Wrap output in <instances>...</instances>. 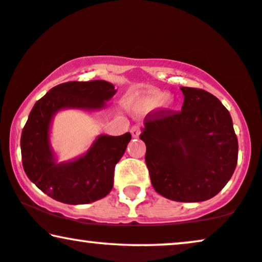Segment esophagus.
I'll return each instance as SVG.
<instances>
[{
	"label": "esophagus",
	"mask_w": 262,
	"mask_h": 262,
	"mask_svg": "<svg viewBox=\"0 0 262 262\" xmlns=\"http://www.w3.org/2000/svg\"><path fill=\"white\" fill-rule=\"evenodd\" d=\"M130 134L133 138H138L139 134H140V128H139L138 125H133L130 129Z\"/></svg>",
	"instance_id": "obj_1"
}]
</instances>
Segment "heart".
I'll return each mask as SVG.
<instances>
[{"mask_svg": "<svg viewBox=\"0 0 262 262\" xmlns=\"http://www.w3.org/2000/svg\"><path fill=\"white\" fill-rule=\"evenodd\" d=\"M160 106L162 110L170 111L175 106V100L173 97L167 94V92L161 89L152 88L147 92L142 93L135 101V110L140 114H146Z\"/></svg>", "mask_w": 262, "mask_h": 262, "instance_id": "b5f03b06", "label": "heart"}]
</instances>
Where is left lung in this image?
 Wrapping results in <instances>:
<instances>
[{
	"instance_id": "obj_1",
	"label": "left lung",
	"mask_w": 262,
	"mask_h": 262,
	"mask_svg": "<svg viewBox=\"0 0 262 262\" xmlns=\"http://www.w3.org/2000/svg\"><path fill=\"white\" fill-rule=\"evenodd\" d=\"M181 112H150L140 139L155 191L175 202L216 196L237 165L238 140L221 101L203 89L181 87Z\"/></svg>"
}]
</instances>
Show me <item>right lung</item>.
I'll return each instance as SVG.
<instances>
[{
    "label": "right lung",
    "mask_w": 262,
    "mask_h": 262,
    "mask_svg": "<svg viewBox=\"0 0 262 262\" xmlns=\"http://www.w3.org/2000/svg\"><path fill=\"white\" fill-rule=\"evenodd\" d=\"M117 89L110 82H66L53 87L30 112L20 138L23 167L30 180L53 200L87 204L101 200L114 187L115 165L125 152L130 133L100 134L74 160L59 162L52 146L53 120L60 111L88 114L106 107Z\"/></svg>",
    "instance_id": "right-lung-1"
}]
</instances>
